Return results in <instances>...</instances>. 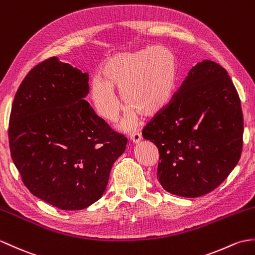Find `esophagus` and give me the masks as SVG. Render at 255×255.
Segmentation results:
<instances>
[{"label": "esophagus", "mask_w": 255, "mask_h": 255, "mask_svg": "<svg viewBox=\"0 0 255 255\" xmlns=\"http://www.w3.org/2000/svg\"><path fill=\"white\" fill-rule=\"evenodd\" d=\"M130 140H131L133 143H139V142L142 140V137L139 132H132L130 133Z\"/></svg>", "instance_id": "esophagus-1"}]
</instances>
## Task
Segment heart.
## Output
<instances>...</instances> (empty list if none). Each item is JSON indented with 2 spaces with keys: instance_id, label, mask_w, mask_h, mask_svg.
Returning <instances> with one entry per match:
<instances>
[{
  "instance_id": "heart-1",
  "label": "heart",
  "mask_w": 255,
  "mask_h": 255,
  "mask_svg": "<svg viewBox=\"0 0 255 255\" xmlns=\"http://www.w3.org/2000/svg\"><path fill=\"white\" fill-rule=\"evenodd\" d=\"M102 75L94 77L90 92L98 115L106 122L116 121L121 111L118 90L128 106L124 126L132 128L139 123V113L152 117L168 105L178 82V64L166 47L151 45L111 56Z\"/></svg>"
}]
</instances>
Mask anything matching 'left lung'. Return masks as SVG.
I'll return each mask as SVG.
<instances>
[{"instance_id":"1","label":"left lung","mask_w":255,"mask_h":255,"mask_svg":"<svg viewBox=\"0 0 255 255\" xmlns=\"http://www.w3.org/2000/svg\"><path fill=\"white\" fill-rule=\"evenodd\" d=\"M142 135L159 152L157 180L169 193L198 198L227 178L242 150L244 116L228 73L203 60Z\"/></svg>"}]
</instances>
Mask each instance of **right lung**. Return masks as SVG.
Returning a JSON list of instances; mask_svg holds the SVG:
<instances>
[{"label":"right lung","instance_id":"1","mask_svg":"<svg viewBox=\"0 0 255 255\" xmlns=\"http://www.w3.org/2000/svg\"><path fill=\"white\" fill-rule=\"evenodd\" d=\"M88 81V73L47 58L28 73L11 105L9 149L23 185L61 210L101 199L127 144L85 100Z\"/></svg>","mask_w":255,"mask_h":255}]
</instances>
